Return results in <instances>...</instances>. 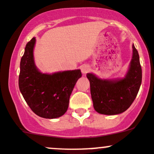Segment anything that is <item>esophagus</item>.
<instances>
[{"mask_svg": "<svg viewBox=\"0 0 154 154\" xmlns=\"http://www.w3.org/2000/svg\"><path fill=\"white\" fill-rule=\"evenodd\" d=\"M89 69H90L89 66H88V65L86 64L82 65V66H81V71H82V74H84V75H85L86 73H88V71H89Z\"/></svg>", "mask_w": 154, "mask_h": 154, "instance_id": "34e87169", "label": "esophagus"}]
</instances>
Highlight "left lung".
I'll use <instances>...</instances> for the list:
<instances>
[{
	"label": "left lung",
	"mask_w": 154,
	"mask_h": 154,
	"mask_svg": "<svg viewBox=\"0 0 154 154\" xmlns=\"http://www.w3.org/2000/svg\"><path fill=\"white\" fill-rule=\"evenodd\" d=\"M87 77L91 84L93 107L97 112L116 115L125 111L135 99L142 82V69L135 45L132 44V60L124 78L100 79L92 73H88Z\"/></svg>",
	"instance_id": "obj_1"
}]
</instances>
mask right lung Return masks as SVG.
<instances>
[{
  "instance_id": "obj_1",
  "label": "right lung",
  "mask_w": 154,
  "mask_h": 154,
  "mask_svg": "<svg viewBox=\"0 0 154 154\" xmlns=\"http://www.w3.org/2000/svg\"><path fill=\"white\" fill-rule=\"evenodd\" d=\"M35 38L26 43L21 59L19 87L32 111L40 117L55 119L66 113L76 82L82 77L80 69L42 73L35 64Z\"/></svg>"
}]
</instances>
